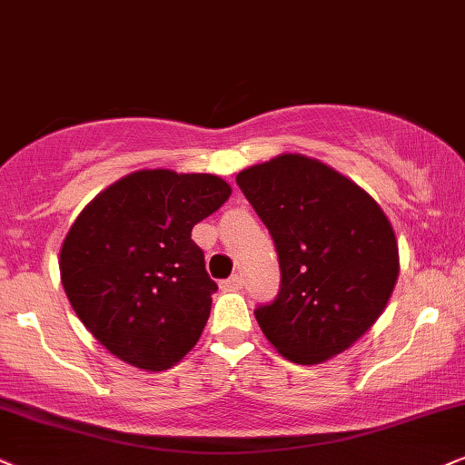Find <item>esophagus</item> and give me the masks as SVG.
I'll use <instances>...</instances> for the list:
<instances>
[{"label":"esophagus","mask_w":465,"mask_h":465,"mask_svg":"<svg viewBox=\"0 0 465 465\" xmlns=\"http://www.w3.org/2000/svg\"><path fill=\"white\" fill-rule=\"evenodd\" d=\"M244 285V279L240 274H233V276H229L227 281H223L221 283V290L223 292H236V290H240V287Z\"/></svg>","instance_id":"34e87169"}]
</instances>
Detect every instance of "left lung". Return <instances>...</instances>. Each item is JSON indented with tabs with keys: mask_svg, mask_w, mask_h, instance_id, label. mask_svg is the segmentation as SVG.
Here are the masks:
<instances>
[{
	"mask_svg": "<svg viewBox=\"0 0 465 465\" xmlns=\"http://www.w3.org/2000/svg\"><path fill=\"white\" fill-rule=\"evenodd\" d=\"M236 182L279 252V296L255 311L262 332L298 364L350 350L395 290L399 246L389 216L348 175L296 152L246 167Z\"/></svg>",
	"mask_w": 465,
	"mask_h": 465,
	"instance_id": "8db88e82",
	"label": "left lung"
}]
</instances>
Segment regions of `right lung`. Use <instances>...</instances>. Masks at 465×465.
Wrapping results in <instances>:
<instances>
[{
	"label": "right lung",
	"mask_w": 465,
	"mask_h": 465,
	"mask_svg": "<svg viewBox=\"0 0 465 465\" xmlns=\"http://www.w3.org/2000/svg\"><path fill=\"white\" fill-rule=\"evenodd\" d=\"M229 195L214 173L139 169L81 210L62 242L60 279L104 350L163 371L195 348L216 283L191 232Z\"/></svg>",
	"instance_id": "1"
}]
</instances>
